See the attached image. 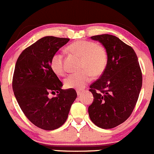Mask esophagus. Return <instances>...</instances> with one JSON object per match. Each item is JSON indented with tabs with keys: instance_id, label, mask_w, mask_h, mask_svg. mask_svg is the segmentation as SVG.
Returning <instances> with one entry per match:
<instances>
[{
	"instance_id": "obj_1",
	"label": "esophagus",
	"mask_w": 154,
	"mask_h": 154,
	"mask_svg": "<svg viewBox=\"0 0 154 154\" xmlns=\"http://www.w3.org/2000/svg\"><path fill=\"white\" fill-rule=\"evenodd\" d=\"M76 92H77V94H78V96H80L81 94H82V93L84 92V91H82H82H81V90H78V91H76Z\"/></svg>"
}]
</instances>
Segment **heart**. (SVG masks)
Here are the masks:
<instances>
[{"label":"heart","instance_id":"1","mask_svg":"<svg viewBox=\"0 0 154 154\" xmlns=\"http://www.w3.org/2000/svg\"><path fill=\"white\" fill-rule=\"evenodd\" d=\"M67 50L82 57L81 71L69 74L64 80L67 88L82 89L91 81L93 75H101L108 64V54L106 48L96 42L88 40H78L69 44ZM50 67L54 73L63 75L65 69L63 66V54L60 51L54 53L50 60Z\"/></svg>","mask_w":154,"mask_h":154}]
</instances>
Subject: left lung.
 <instances>
[{"mask_svg": "<svg viewBox=\"0 0 154 154\" xmlns=\"http://www.w3.org/2000/svg\"><path fill=\"white\" fill-rule=\"evenodd\" d=\"M101 42L108 54V64L100 79L90 85L94 101L88 107L91 121L112 129L129 118L142 86V73L133 48L110 34L91 36Z\"/></svg>", "mask_w": 154, "mask_h": 154, "instance_id": "obj_1", "label": "left lung"}]
</instances>
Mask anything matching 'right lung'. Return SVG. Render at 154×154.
Wrapping results in <instances>:
<instances>
[{
	"instance_id": "right-lung-1",
	"label": "right lung",
	"mask_w": 154,
	"mask_h": 154,
	"mask_svg": "<svg viewBox=\"0 0 154 154\" xmlns=\"http://www.w3.org/2000/svg\"><path fill=\"white\" fill-rule=\"evenodd\" d=\"M69 40L41 38L21 53L15 66L12 85L16 100L27 119L45 130L57 129L66 122L77 97L72 88L61 89L63 83L50 67L51 56ZM55 93V97H49Z\"/></svg>"
}]
</instances>
